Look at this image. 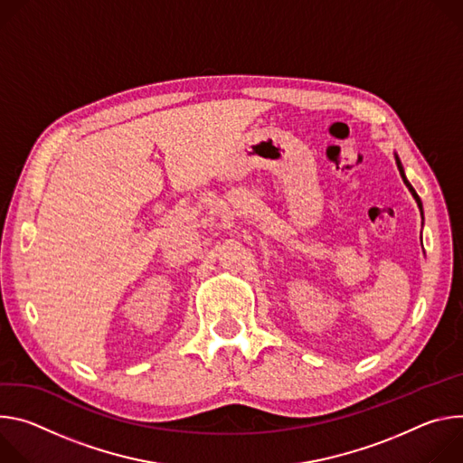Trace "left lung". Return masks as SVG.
<instances>
[{
  "label": "left lung",
  "instance_id": "8db88e82",
  "mask_svg": "<svg viewBox=\"0 0 463 463\" xmlns=\"http://www.w3.org/2000/svg\"><path fill=\"white\" fill-rule=\"evenodd\" d=\"M395 164H397V169H399V173H401V176H402V182L406 184V187L410 189V193H412V196L416 198V202H418V205H420V212H421V215H423V203H421V198L418 196V193H416V189L410 185V182L406 180V176H404V171H402V165H401V160H399V156L395 154Z\"/></svg>",
  "mask_w": 463,
  "mask_h": 463
}]
</instances>
